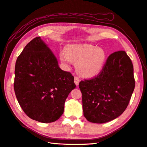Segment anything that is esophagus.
Wrapping results in <instances>:
<instances>
[{"instance_id":"1","label":"esophagus","mask_w":147,"mask_h":147,"mask_svg":"<svg viewBox=\"0 0 147 147\" xmlns=\"http://www.w3.org/2000/svg\"><path fill=\"white\" fill-rule=\"evenodd\" d=\"M80 81V80L79 78L76 77V76L74 77V83H75V84L76 85V86H78V85L79 84Z\"/></svg>"}]
</instances>
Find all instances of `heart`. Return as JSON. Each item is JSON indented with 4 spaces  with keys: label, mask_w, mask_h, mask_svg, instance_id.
I'll list each match as a JSON object with an SVG mask.
<instances>
[{
    "label": "heart",
    "mask_w": 147,
    "mask_h": 147,
    "mask_svg": "<svg viewBox=\"0 0 147 147\" xmlns=\"http://www.w3.org/2000/svg\"><path fill=\"white\" fill-rule=\"evenodd\" d=\"M61 62L66 66L76 63V69L81 76H96L103 69L107 59L105 51L91 44H72L67 46L59 53Z\"/></svg>",
    "instance_id": "obj_1"
}]
</instances>
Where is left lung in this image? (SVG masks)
<instances>
[{
	"mask_svg": "<svg viewBox=\"0 0 147 147\" xmlns=\"http://www.w3.org/2000/svg\"><path fill=\"white\" fill-rule=\"evenodd\" d=\"M135 84L130 58L124 51L112 53L97 76L79 84L84 117L95 123L117 118L128 107Z\"/></svg>",
	"mask_w": 147,
	"mask_h": 147,
	"instance_id": "left-lung-1",
	"label": "left lung"
}]
</instances>
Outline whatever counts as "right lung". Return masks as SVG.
Masks as SVG:
<instances>
[{
  "mask_svg": "<svg viewBox=\"0 0 147 147\" xmlns=\"http://www.w3.org/2000/svg\"><path fill=\"white\" fill-rule=\"evenodd\" d=\"M13 88L20 107L30 118L51 123L63 115L66 98L76 85L72 74L61 69L52 51L37 37L17 59Z\"/></svg>",
  "mask_w": 147,
  "mask_h": 147,
  "instance_id": "add662e5",
  "label": "right lung"
}]
</instances>
